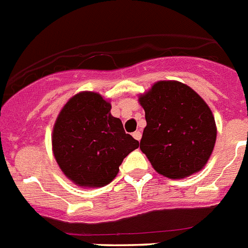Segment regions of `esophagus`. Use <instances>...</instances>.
Segmentation results:
<instances>
[{"label":"esophagus","mask_w":248,"mask_h":248,"mask_svg":"<svg viewBox=\"0 0 248 248\" xmlns=\"http://www.w3.org/2000/svg\"><path fill=\"white\" fill-rule=\"evenodd\" d=\"M133 137H134L137 140H140V138H142V133L139 132V130H136V132L133 133Z\"/></svg>","instance_id":"esophagus-1"}]
</instances>
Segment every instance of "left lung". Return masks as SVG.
Segmentation results:
<instances>
[{"label": "left lung", "instance_id": "8db88e82", "mask_svg": "<svg viewBox=\"0 0 248 248\" xmlns=\"http://www.w3.org/2000/svg\"><path fill=\"white\" fill-rule=\"evenodd\" d=\"M147 126L140 149L153 169L169 179H184L206 165L217 139L216 120L191 87L159 81L139 96Z\"/></svg>", "mask_w": 248, "mask_h": 248}]
</instances>
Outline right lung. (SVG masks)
<instances>
[{"instance_id":"obj_1","label":"right lung","mask_w":248,"mask_h":248,"mask_svg":"<svg viewBox=\"0 0 248 248\" xmlns=\"http://www.w3.org/2000/svg\"><path fill=\"white\" fill-rule=\"evenodd\" d=\"M110 110V102L101 95L83 91L68 100L55 120V161L76 185L101 187L110 184L123 159L139 147Z\"/></svg>"}]
</instances>
